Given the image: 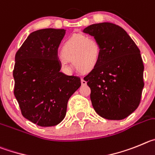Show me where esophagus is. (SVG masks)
<instances>
[{"mask_svg": "<svg viewBox=\"0 0 155 155\" xmlns=\"http://www.w3.org/2000/svg\"><path fill=\"white\" fill-rule=\"evenodd\" d=\"M81 83H82V85H83V86H86V83H86V81H85L84 79H81Z\"/></svg>", "mask_w": 155, "mask_h": 155, "instance_id": "1", "label": "esophagus"}]
</instances>
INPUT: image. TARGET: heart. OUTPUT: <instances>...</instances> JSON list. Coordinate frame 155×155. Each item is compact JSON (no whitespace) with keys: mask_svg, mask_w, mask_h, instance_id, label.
Masks as SVG:
<instances>
[{"mask_svg":"<svg viewBox=\"0 0 155 155\" xmlns=\"http://www.w3.org/2000/svg\"><path fill=\"white\" fill-rule=\"evenodd\" d=\"M59 62L63 69L70 70L69 62L79 72H91L98 64L100 57V46L94 38L83 35H76L63 43Z\"/></svg>","mask_w":155,"mask_h":155,"instance_id":"obj_1","label":"heart"}]
</instances>
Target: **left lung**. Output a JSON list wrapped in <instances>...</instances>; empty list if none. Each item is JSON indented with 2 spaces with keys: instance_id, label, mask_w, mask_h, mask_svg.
Returning <instances> with one entry per match:
<instances>
[{
  "instance_id": "1",
  "label": "left lung",
  "mask_w": 155,
  "mask_h": 155,
  "mask_svg": "<svg viewBox=\"0 0 155 155\" xmlns=\"http://www.w3.org/2000/svg\"><path fill=\"white\" fill-rule=\"evenodd\" d=\"M83 31L100 46L98 64L84 77L92 105L105 119H124L138 107L144 86L140 50L126 31L114 24H94Z\"/></svg>"
}]
</instances>
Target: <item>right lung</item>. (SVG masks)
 Segmentation results:
<instances>
[{"instance_id": "obj_1", "label": "right lung", "mask_w": 155, "mask_h": 155, "mask_svg": "<svg viewBox=\"0 0 155 155\" xmlns=\"http://www.w3.org/2000/svg\"><path fill=\"white\" fill-rule=\"evenodd\" d=\"M65 35V29L33 31L15 55V98L24 117L38 126L58 124L69 98L81 86L80 78L60 72L58 48Z\"/></svg>"}]
</instances>
